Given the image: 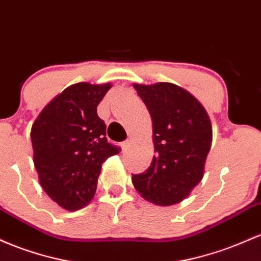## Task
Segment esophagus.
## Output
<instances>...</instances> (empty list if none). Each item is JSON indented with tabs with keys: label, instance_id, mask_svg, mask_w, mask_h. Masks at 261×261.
Segmentation results:
<instances>
[{
	"label": "esophagus",
	"instance_id": "obj_1",
	"mask_svg": "<svg viewBox=\"0 0 261 261\" xmlns=\"http://www.w3.org/2000/svg\"><path fill=\"white\" fill-rule=\"evenodd\" d=\"M129 145H130V139L124 140V142L122 143V149H123V150H127V149L129 148Z\"/></svg>",
	"mask_w": 261,
	"mask_h": 261
}]
</instances>
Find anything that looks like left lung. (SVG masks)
Segmentation results:
<instances>
[{"label":"left lung","mask_w":261,"mask_h":261,"mask_svg":"<svg viewBox=\"0 0 261 261\" xmlns=\"http://www.w3.org/2000/svg\"><path fill=\"white\" fill-rule=\"evenodd\" d=\"M150 113L155 155L132 182L143 198L171 206L190 195L203 177L212 143L206 110L182 87L170 83L133 85Z\"/></svg>","instance_id":"obj_1"}]
</instances>
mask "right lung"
I'll list each match as a JSON object with an SVG mask.
<instances>
[{
    "label": "right lung",
    "mask_w": 261,
    "mask_h": 261,
    "mask_svg": "<svg viewBox=\"0 0 261 261\" xmlns=\"http://www.w3.org/2000/svg\"><path fill=\"white\" fill-rule=\"evenodd\" d=\"M111 84L80 83L49 102L32 125L33 162L40 186L67 211L86 206L95 196L102 163L121 148L107 142L97 106Z\"/></svg>",
    "instance_id": "add662e5"
}]
</instances>
